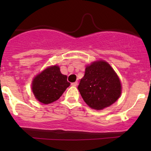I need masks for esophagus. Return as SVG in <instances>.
I'll use <instances>...</instances> for the list:
<instances>
[{
	"label": "esophagus",
	"instance_id": "obj_1",
	"mask_svg": "<svg viewBox=\"0 0 151 151\" xmlns=\"http://www.w3.org/2000/svg\"><path fill=\"white\" fill-rule=\"evenodd\" d=\"M71 85L73 86H76L77 85V81H75V82L72 83V84H71Z\"/></svg>",
	"mask_w": 151,
	"mask_h": 151
}]
</instances>
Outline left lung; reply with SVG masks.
<instances>
[{
	"mask_svg": "<svg viewBox=\"0 0 151 151\" xmlns=\"http://www.w3.org/2000/svg\"><path fill=\"white\" fill-rule=\"evenodd\" d=\"M78 89L86 104L91 109L101 110L119 98L121 85L112 67L106 62L98 61L86 67Z\"/></svg>",
	"mask_w": 151,
	"mask_h": 151,
	"instance_id": "1",
	"label": "left lung"
}]
</instances>
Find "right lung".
Wrapping results in <instances>:
<instances>
[{"label": "right lung", "mask_w": 151, "mask_h": 151, "mask_svg": "<svg viewBox=\"0 0 151 151\" xmlns=\"http://www.w3.org/2000/svg\"><path fill=\"white\" fill-rule=\"evenodd\" d=\"M70 85L67 77L55 65L42 71L32 81V89L35 98L45 104L58 100Z\"/></svg>", "instance_id": "1"}]
</instances>
